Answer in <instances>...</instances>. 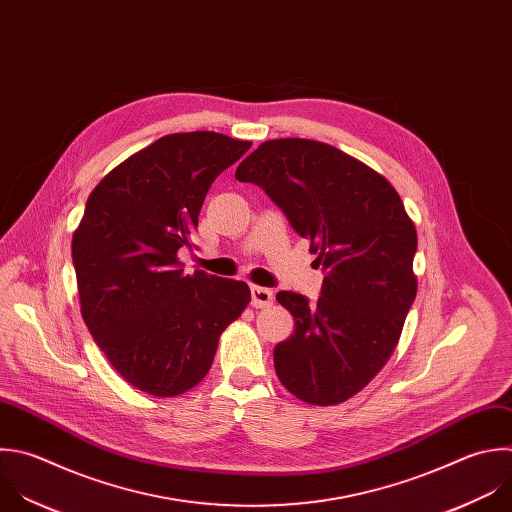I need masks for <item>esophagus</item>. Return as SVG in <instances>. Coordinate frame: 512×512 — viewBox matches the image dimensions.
<instances>
[{"label": "esophagus", "instance_id": "esophagus-1", "mask_svg": "<svg viewBox=\"0 0 512 512\" xmlns=\"http://www.w3.org/2000/svg\"><path fill=\"white\" fill-rule=\"evenodd\" d=\"M273 303V291L267 287L251 285V305L253 307H269Z\"/></svg>", "mask_w": 512, "mask_h": 512}]
</instances>
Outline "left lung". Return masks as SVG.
Instances as JSON below:
<instances>
[{"label": "left lung", "mask_w": 512, "mask_h": 512, "mask_svg": "<svg viewBox=\"0 0 512 512\" xmlns=\"http://www.w3.org/2000/svg\"><path fill=\"white\" fill-rule=\"evenodd\" d=\"M235 179L269 195L325 271L315 303L277 293L295 319L291 337L273 350L277 378L307 404H342L398 346L418 289L416 227L380 173L325 142L267 140L239 164Z\"/></svg>", "instance_id": "8db88e82"}]
</instances>
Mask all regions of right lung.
I'll return each mask as SVG.
<instances>
[{"label":"right lung","instance_id":"1","mask_svg":"<svg viewBox=\"0 0 512 512\" xmlns=\"http://www.w3.org/2000/svg\"><path fill=\"white\" fill-rule=\"evenodd\" d=\"M251 148L219 132L168 134L128 156L90 193L72 237L82 317L136 390L173 398L211 370L219 337L251 291L245 281L183 273L213 181Z\"/></svg>","mask_w":512,"mask_h":512}]
</instances>
